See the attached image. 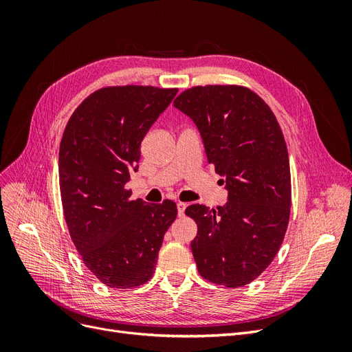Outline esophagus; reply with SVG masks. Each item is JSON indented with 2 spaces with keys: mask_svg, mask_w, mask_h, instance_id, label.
I'll return each mask as SVG.
<instances>
[{
  "mask_svg": "<svg viewBox=\"0 0 352 352\" xmlns=\"http://www.w3.org/2000/svg\"><path fill=\"white\" fill-rule=\"evenodd\" d=\"M186 202H177V214L179 216H184L185 214V210H186Z\"/></svg>",
  "mask_w": 352,
  "mask_h": 352,
  "instance_id": "1",
  "label": "esophagus"
}]
</instances>
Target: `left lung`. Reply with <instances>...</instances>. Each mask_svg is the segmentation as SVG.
<instances>
[{"instance_id":"1","label":"left lung","mask_w":352,"mask_h":352,"mask_svg":"<svg viewBox=\"0 0 352 352\" xmlns=\"http://www.w3.org/2000/svg\"><path fill=\"white\" fill-rule=\"evenodd\" d=\"M173 104L198 127L228 189L225 206L185 210L198 226L190 242L197 269L212 283L248 285L269 267L289 223L291 170L280 126L257 94L238 85L190 88Z\"/></svg>"}]
</instances>
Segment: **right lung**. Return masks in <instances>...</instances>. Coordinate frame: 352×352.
Wrapping results in <instances>:
<instances>
[{
	"instance_id": "obj_1",
	"label": "right lung",
	"mask_w": 352,
	"mask_h": 352,
	"mask_svg": "<svg viewBox=\"0 0 352 352\" xmlns=\"http://www.w3.org/2000/svg\"><path fill=\"white\" fill-rule=\"evenodd\" d=\"M177 89L109 87L82 101L60 142L63 211L74 247L98 280L129 289L153 278L173 201L146 204L126 189L141 142Z\"/></svg>"
}]
</instances>
